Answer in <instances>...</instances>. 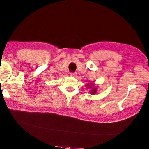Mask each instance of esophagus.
Instances as JSON below:
<instances>
[{"instance_id":"34e87169","label":"esophagus","mask_w":149,"mask_h":149,"mask_svg":"<svg viewBox=\"0 0 149 149\" xmlns=\"http://www.w3.org/2000/svg\"><path fill=\"white\" fill-rule=\"evenodd\" d=\"M70 76H72V77H76L77 76V74H76V73H71Z\"/></svg>"}]
</instances>
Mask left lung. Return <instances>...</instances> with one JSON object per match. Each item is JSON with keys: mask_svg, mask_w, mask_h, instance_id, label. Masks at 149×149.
<instances>
[{"mask_svg": "<svg viewBox=\"0 0 149 149\" xmlns=\"http://www.w3.org/2000/svg\"><path fill=\"white\" fill-rule=\"evenodd\" d=\"M86 87L88 88H90V93L91 95H95L97 93V86H95V84L94 83H88L86 85Z\"/></svg>", "mask_w": 149, "mask_h": 149, "instance_id": "8db88e82", "label": "left lung"}]
</instances>
